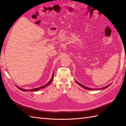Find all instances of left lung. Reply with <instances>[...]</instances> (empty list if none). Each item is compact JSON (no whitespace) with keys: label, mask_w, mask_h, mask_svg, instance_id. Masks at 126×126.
I'll use <instances>...</instances> for the list:
<instances>
[{"label":"left lung","mask_w":126,"mask_h":126,"mask_svg":"<svg viewBox=\"0 0 126 126\" xmlns=\"http://www.w3.org/2000/svg\"><path fill=\"white\" fill-rule=\"evenodd\" d=\"M76 82H77V83H78V84L79 85H80V86L82 87L83 88L86 89H88V90H98V89L102 90V89H104L106 88H107L108 86H109L110 85H110H108V86H106V87H104L101 88H99V89H93V88H88V87H85V86H83L82 85H81V83H79V82H77V81H76Z\"/></svg>","instance_id":"1"}]
</instances>
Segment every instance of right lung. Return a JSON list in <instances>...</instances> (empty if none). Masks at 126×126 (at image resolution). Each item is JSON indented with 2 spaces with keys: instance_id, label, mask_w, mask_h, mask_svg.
<instances>
[{
  "instance_id": "1",
  "label": "right lung",
  "mask_w": 126,
  "mask_h": 126,
  "mask_svg": "<svg viewBox=\"0 0 126 126\" xmlns=\"http://www.w3.org/2000/svg\"><path fill=\"white\" fill-rule=\"evenodd\" d=\"M53 78H54V75H52V78H51V79L47 83L46 85H45V86H41V87H39V88H35V89H22V88H21L19 87H18V86H16V87L18 88L19 89H20V90H22V91H29V90L31 91H35L38 90H39V89H40L44 88H45V87H46L47 86H48L49 84H50V83L51 82V81H52Z\"/></svg>"
}]
</instances>
